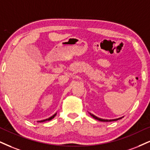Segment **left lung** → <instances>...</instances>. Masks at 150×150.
I'll use <instances>...</instances> for the list:
<instances>
[{"mask_svg":"<svg viewBox=\"0 0 150 150\" xmlns=\"http://www.w3.org/2000/svg\"><path fill=\"white\" fill-rule=\"evenodd\" d=\"M90 115H91L93 118H95V120H99V121H101V122H112V121H116V120L122 119V117H120V118H118V119H114V120H104V119H101V118L97 117V116L94 115L92 113H90Z\"/></svg>","mask_w":150,"mask_h":150,"instance_id":"obj_1","label":"left lung"}]
</instances>
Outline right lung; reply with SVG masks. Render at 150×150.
Segmentation results:
<instances>
[{"label": "right lung", "mask_w": 150, "mask_h": 150, "mask_svg": "<svg viewBox=\"0 0 150 150\" xmlns=\"http://www.w3.org/2000/svg\"><path fill=\"white\" fill-rule=\"evenodd\" d=\"M55 115H56V113H55V114H54V115H53V116H51V117L48 118V119H46V120H41V121H39V122H43L47 121V120H48V121H49V120H52V119H53V117H54Z\"/></svg>", "instance_id": "1"}]
</instances>
